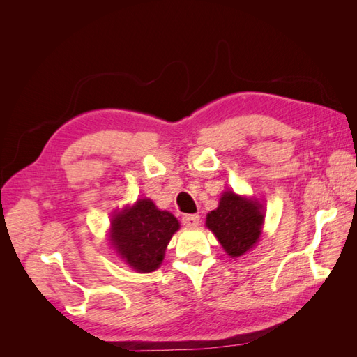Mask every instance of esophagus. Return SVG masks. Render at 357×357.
Segmentation results:
<instances>
[{
    "instance_id": "1",
    "label": "esophagus",
    "mask_w": 357,
    "mask_h": 357,
    "mask_svg": "<svg viewBox=\"0 0 357 357\" xmlns=\"http://www.w3.org/2000/svg\"><path fill=\"white\" fill-rule=\"evenodd\" d=\"M183 225L186 226V228H197L199 225V215L198 214H185L181 218Z\"/></svg>"
}]
</instances>
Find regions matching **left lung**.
I'll return each instance as SVG.
<instances>
[{"mask_svg": "<svg viewBox=\"0 0 357 357\" xmlns=\"http://www.w3.org/2000/svg\"><path fill=\"white\" fill-rule=\"evenodd\" d=\"M265 215L255 198L236 195L226 190L219 207L207 214L205 225L215 235L223 250L231 257H240L250 252L262 234Z\"/></svg>", "mask_w": 357, "mask_h": 357, "instance_id": "obj_1", "label": "left lung"}]
</instances>
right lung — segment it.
<instances>
[{
    "mask_svg": "<svg viewBox=\"0 0 357 357\" xmlns=\"http://www.w3.org/2000/svg\"><path fill=\"white\" fill-rule=\"evenodd\" d=\"M180 228L167 210H159L149 198L114 213L110 241L116 253L137 273H152L164 261L167 245Z\"/></svg>",
    "mask_w": 357,
    "mask_h": 357,
    "instance_id": "add662e5",
    "label": "right lung"
}]
</instances>
